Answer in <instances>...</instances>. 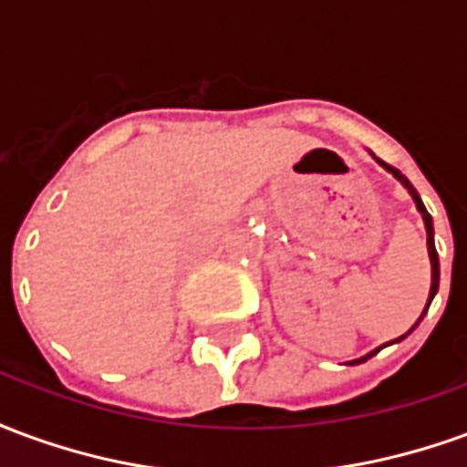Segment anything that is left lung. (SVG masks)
I'll list each match as a JSON object with an SVG mask.
<instances>
[{"label":"left lung","instance_id":"left-lung-1","mask_svg":"<svg viewBox=\"0 0 467 467\" xmlns=\"http://www.w3.org/2000/svg\"><path fill=\"white\" fill-rule=\"evenodd\" d=\"M370 154H372V152H370ZM372 160H375V162H378V164H382V167H385V170H388V172H390L392 177H395V180H398V182H400L402 187H405V190H408V194H410V197H412V202H415V207H418V213L422 214V223H425V233H428V257H431V273H432V275H431V277H432V280H431V295H428V305H425V310H422V315H425V313H428V307H431L432 297H435V293H438V283H441V263H438V250H435V240H432V237H435V233H432V217H431V214H428V210H425V204H422V200H420V194H418V190L412 187L410 180H408L405 174L398 172L395 167H388V164L382 162V160H378L375 154H372ZM422 315H420V317H418V323L412 325L410 330H408V333H405V335H400V337H395V340H390V343L380 345V348H375V350H370V352H368V355H362V358H358V360L345 362V365H360V362L370 360L372 355H378V352H380L382 348H388V345L400 343V340H405V337H408V335H410L412 330H415V327L420 325Z\"/></svg>","mask_w":467,"mask_h":467}]
</instances>
